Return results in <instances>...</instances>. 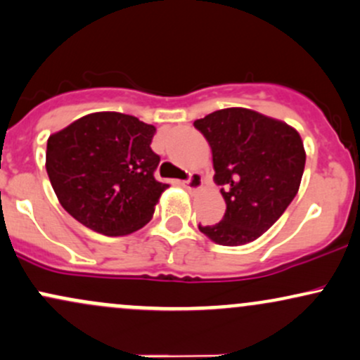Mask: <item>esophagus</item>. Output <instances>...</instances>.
<instances>
[{
  "mask_svg": "<svg viewBox=\"0 0 360 360\" xmlns=\"http://www.w3.org/2000/svg\"><path fill=\"white\" fill-rule=\"evenodd\" d=\"M201 186H203V179H201L200 174H191L184 181V188L189 189V191H198Z\"/></svg>",
  "mask_w": 360,
  "mask_h": 360,
  "instance_id": "esophagus-1",
  "label": "esophagus"
}]
</instances>
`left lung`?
Wrapping results in <instances>:
<instances>
[{
  "label": "left lung",
  "instance_id": "obj_1",
  "mask_svg": "<svg viewBox=\"0 0 360 360\" xmlns=\"http://www.w3.org/2000/svg\"><path fill=\"white\" fill-rule=\"evenodd\" d=\"M212 147L214 183L226 210L221 221L198 225L220 245H243L271 229L295 200L303 177L300 134L247 108H225L196 120Z\"/></svg>",
  "mask_w": 360,
  "mask_h": 360
}]
</instances>
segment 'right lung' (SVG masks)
<instances>
[{
  "mask_svg": "<svg viewBox=\"0 0 360 360\" xmlns=\"http://www.w3.org/2000/svg\"><path fill=\"white\" fill-rule=\"evenodd\" d=\"M155 127L130 115H86L47 140L45 169L62 208L103 235H128L150 221L169 184L154 172Z\"/></svg>",
  "mask_w": 360,
  "mask_h": 360,
  "instance_id": "add662e5",
  "label": "right lung"
}]
</instances>
